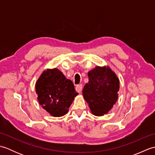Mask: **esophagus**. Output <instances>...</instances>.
Masks as SVG:
<instances>
[{
	"mask_svg": "<svg viewBox=\"0 0 155 155\" xmlns=\"http://www.w3.org/2000/svg\"><path fill=\"white\" fill-rule=\"evenodd\" d=\"M82 89H83V85L82 84H78L77 85V87H76V91H77L78 93H81Z\"/></svg>",
	"mask_w": 155,
	"mask_h": 155,
	"instance_id": "obj_1",
	"label": "esophagus"
}]
</instances>
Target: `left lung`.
Instances as JSON below:
<instances>
[{
  "label": "left lung",
  "mask_w": 155,
  "mask_h": 155,
  "mask_svg": "<svg viewBox=\"0 0 155 155\" xmlns=\"http://www.w3.org/2000/svg\"><path fill=\"white\" fill-rule=\"evenodd\" d=\"M88 83L83 90L85 101L92 113L102 116L116 103L119 91V80L108 67H95L88 72Z\"/></svg>",
  "instance_id": "8db88e82"
}]
</instances>
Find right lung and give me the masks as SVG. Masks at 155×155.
Here are the masks:
<instances>
[{
	"label": "right lung",
	"instance_id": "1",
	"mask_svg": "<svg viewBox=\"0 0 155 155\" xmlns=\"http://www.w3.org/2000/svg\"><path fill=\"white\" fill-rule=\"evenodd\" d=\"M38 101L42 108L54 117L67 113L74 98L78 95L72 82L57 68L47 69L36 83Z\"/></svg>",
	"mask_w": 155,
	"mask_h": 155
}]
</instances>
